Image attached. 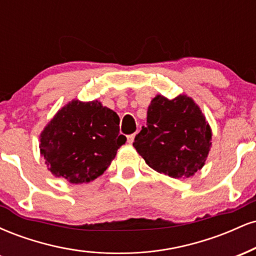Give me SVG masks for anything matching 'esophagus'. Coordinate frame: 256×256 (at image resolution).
<instances>
[{
    "mask_svg": "<svg viewBox=\"0 0 256 256\" xmlns=\"http://www.w3.org/2000/svg\"><path fill=\"white\" fill-rule=\"evenodd\" d=\"M134 137H136V134H128V142L130 143V144H132L134 140Z\"/></svg>",
    "mask_w": 256,
    "mask_h": 256,
    "instance_id": "1",
    "label": "esophagus"
}]
</instances>
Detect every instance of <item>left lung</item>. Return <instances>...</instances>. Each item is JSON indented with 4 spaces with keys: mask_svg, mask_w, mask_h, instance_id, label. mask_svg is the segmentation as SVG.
<instances>
[{
    "mask_svg": "<svg viewBox=\"0 0 256 256\" xmlns=\"http://www.w3.org/2000/svg\"><path fill=\"white\" fill-rule=\"evenodd\" d=\"M212 132L198 104L186 95H158L146 113V126L134 146L149 167L172 178L190 177L207 158Z\"/></svg>",
    "mask_w": 256,
    "mask_h": 256,
    "instance_id": "left-lung-1",
    "label": "left lung"
}]
</instances>
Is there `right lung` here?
Here are the masks:
<instances>
[{"instance_id": "add662e5", "label": "right lung", "mask_w": 256, "mask_h": 256, "mask_svg": "<svg viewBox=\"0 0 256 256\" xmlns=\"http://www.w3.org/2000/svg\"><path fill=\"white\" fill-rule=\"evenodd\" d=\"M118 114L98 101H72L40 134V154L55 177L72 184L101 176L126 142Z\"/></svg>"}]
</instances>
